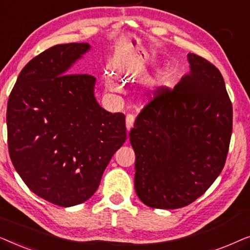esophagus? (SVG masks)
Segmentation results:
<instances>
[{
	"instance_id": "esophagus-1",
	"label": "esophagus",
	"mask_w": 250,
	"mask_h": 250,
	"mask_svg": "<svg viewBox=\"0 0 250 250\" xmlns=\"http://www.w3.org/2000/svg\"><path fill=\"white\" fill-rule=\"evenodd\" d=\"M134 125V116L133 115H127L126 116V129L129 131Z\"/></svg>"
}]
</instances>
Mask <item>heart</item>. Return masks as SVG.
Here are the masks:
<instances>
[{"label":"heart","mask_w":250,"mask_h":250,"mask_svg":"<svg viewBox=\"0 0 250 250\" xmlns=\"http://www.w3.org/2000/svg\"><path fill=\"white\" fill-rule=\"evenodd\" d=\"M127 76V75H126ZM129 76V75H128ZM165 83V75L159 73L155 75V76L149 77L146 82H143L141 87L138 91V99L141 102H149L151 101L153 98L157 95V92L160 87L163 86V84ZM105 86L109 91L111 92H117L119 90V86L117 83L112 80V78H107L105 80Z\"/></svg>","instance_id":"1"}]
</instances>
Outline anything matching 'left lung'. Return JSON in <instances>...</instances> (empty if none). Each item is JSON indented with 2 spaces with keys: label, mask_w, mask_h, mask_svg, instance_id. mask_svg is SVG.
<instances>
[{
  "label": "left lung",
  "mask_w": 250,
  "mask_h": 250,
  "mask_svg": "<svg viewBox=\"0 0 250 250\" xmlns=\"http://www.w3.org/2000/svg\"><path fill=\"white\" fill-rule=\"evenodd\" d=\"M189 73L172 91L160 88L129 132L140 200L159 209L187 206L223 169L232 133V104L220 70L188 54Z\"/></svg>",
  "instance_id": "obj_1"
}]
</instances>
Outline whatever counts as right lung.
I'll return each mask as SVG.
<instances>
[{
	"label": "right lung",
	"mask_w": 250,
	"mask_h": 250,
	"mask_svg": "<svg viewBox=\"0 0 250 250\" xmlns=\"http://www.w3.org/2000/svg\"><path fill=\"white\" fill-rule=\"evenodd\" d=\"M88 43L54 45L23 67L6 109L11 162L29 190L71 207L90 199L126 140L125 116L95 98L97 80L71 68Z\"/></svg>",
	"instance_id": "1"
}]
</instances>
